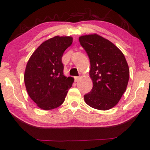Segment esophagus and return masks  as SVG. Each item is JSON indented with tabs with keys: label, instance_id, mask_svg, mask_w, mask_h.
I'll list each match as a JSON object with an SVG mask.
<instances>
[{
	"label": "esophagus",
	"instance_id": "obj_1",
	"mask_svg": "<svg viewBox=\"0 0 150 150\" xmlns=\"http://www.w3.org/2000/svg\"><path fill=\"white\" fill-rule=\"evenodd\" d=\"M74 79H75V82H78L79 80V79H80V77H75Z\"/></svg>",
	"mask_w": 150,
	"mask_h": 150
}]
</instances>
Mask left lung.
<instances>
[{"label":"left lung","mask_w":150,"mask_h":150,"mask_svg":"<svg viewBox=\"0 0 150 150\" xmlns=\"http://www.w3.org/2000/svg\"><path fill=\"white\" fill-rule=\"evenodd\" d=\"M90 59L93 88L84 96L91 107L106 110L114 107L125 92L129 68L122 52L109 40L97 34L79 38Z\"/></svg>","instance_id":"8db88e82"}]
</instances>
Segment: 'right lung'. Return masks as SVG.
<instances>
[{
	"mask_svg": "<svg viewBox=\"0 0 150 150\" xmlns=\"http://www.w3.org/2000/svg\"><path fill=\"white\" fill-rule=\"evenodd\" d=\"M72 42L71 37L52 38L43 42L28 62L24 77L27 92L43 110L59 106L71 87L74 79L63 75L62 58Z\"/></svg>",
	"mask_w": 150,
	"mask_h": 150,
	"instance_id": "right-lung-1",
	"label": "right lung"
}]
</instances>
